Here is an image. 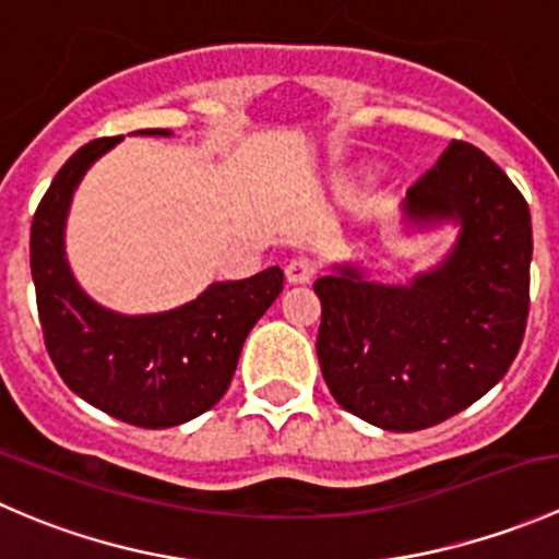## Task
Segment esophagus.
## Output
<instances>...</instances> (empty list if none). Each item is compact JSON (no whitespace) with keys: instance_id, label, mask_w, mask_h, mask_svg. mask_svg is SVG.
I'll list each match as a JSON object with an SVG mask.
<instances>
[{"instance_id":"obj_1","label":"esophagus","mask_w":559,"mask_h":559,"mask_svg":"<svg viewBox=\"0 0 559 559\" xmlns=\"http://www.w3.org/2000/svg\"><path fill=\"white\" fill-rule=\"evenodd\" d=\"M316 275V262L308 257H295L286 264V281L289 284H308Z\"/></svg>"}]
</instances>
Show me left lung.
Returning <instances> with one entry per match:
<instances>
[{
    "instance_id": "1",
    "label": "left lung",
    "mask_w": 559,
    "mask_h": 559,
    "mask_svg": "<svg viewBox=\"0 0 559 559\" xmlns=\"http://www.w3.org/2000/svg\"><path fill=\"white\" fill-rule=\"evenodd\" d=\"M414 218L462 224L452 257L411 286L352 267L313 284L321 376L348 414L392 432L441 425L509 373L530 311V207L484 151L452 140L408 189Z\"/></svg>"
}]
</instances>
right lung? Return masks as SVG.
<instances>
[{
	"label": "right lung",
	"instance_id": "1",
	"mask_svg": "<svg viewBox=\"0 0 559 559\" xmlns=\"http://www.w3.org/2000/svg\"><path fill=\"white\" fill-rule=\"evenodd\" d=\"M118 140H92L56 173L32 218V278L45 348L61 381L112 419L162 430L224 397L248 332L284 289V273L270 267L213 284L170 313L118 316L88 300L67 267L61 235L78 180Z\"/></svg>",
	"mask_w": 559,
	"mask_h": 559
}]
</instances>
